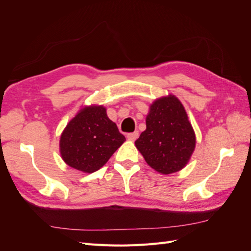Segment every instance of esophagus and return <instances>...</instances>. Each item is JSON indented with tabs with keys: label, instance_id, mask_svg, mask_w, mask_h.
I'll use <instances>...</instances> for the list:
<instances>
[{
	"label": "esophagus",
	"instance_id": "esophagus-1",
	"mask_svg": "<svg viewBox=\"0 0 251 251\" xmlns=\"http://www.w3.org/2000/svg\"><path fill=\"white\" fill-rule=\"evenodd\" d=\"M138 136H139V133H138L137 131H135V132H133V133H128V134L126 135V138H127L128 140H131V141H135L136 139L138 138Z\"/></svg>",
	"mask_w": 251,
	"mask_h": 251
}]
</instances>
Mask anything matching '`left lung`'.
<instances>
[{
	"label": "left lung",
	"mask_w": 251,
	"mask_h": 251,
	"mask_svg": "<svg viewBox=\"0 0 251 251\" xmlns=\"http://www.w3.org/2000/svg\"><path fill=\"white\" fill-rule=\"evenodd\" d=\"M146 123V131L135 141L144 160L163 175L181 171L196 148L195 131L183 104L173 94L158 98L150 105Z\"/></svg>",
	"instance_id": "obj_1"
}]
</instances>
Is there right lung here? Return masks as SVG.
Returning a JSON list of instances; mask_svg holds the SVG:
<instances>
[{
    "instance_id": "add662e5",
    "label": "right lung",
    "mask_w": 251,
    "mask_h": 251,
    "mask_svg": "<svg viewBox=\"0 0 251 251\" xmlns=\"http://www.w3.org/2000/svg\"><path fill=\"white\" fill-rule=\"evenodd\" d=\"M125 141L103 105H86L64 128L59 151L66 164L91 174L102 168Z\"/></svg>"
}]
</instances>
